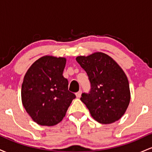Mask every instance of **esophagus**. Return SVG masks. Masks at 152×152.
Masks as SVG:
<instances>
[{
    "mask_svg": "<svg viewBox=\"0 0 152 152\" xmlns=\"http://www.w3.org/2000/svg\"><path fill=\"white\" fill-rule=\"evenodd\" d=\"M81 91H78L77 93H76V97H77V98H80V97H81Z\"/></svg>",
    "mask_w": 152,
    "mask_h": 152,
    "instance_id": "1",
    "label": "esophagus"
}]
</instances>
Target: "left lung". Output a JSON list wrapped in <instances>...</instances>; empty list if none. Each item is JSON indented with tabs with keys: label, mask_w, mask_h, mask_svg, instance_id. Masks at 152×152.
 I'll list each match as a JSON object with an SVG mask.
<instances>
[{
	"label": "left lung",
	"mask_w": 152,
	"mask_h": 152,
	"mask_svg": "<svg viewBox=\"0 0 152 152\" xmlns=\"http://www.w3.org/2000/svg\"><path fill=\"white\" fill-rule=\"evenodd\" d=\"M76 61L84 69L91 83L89 94H82L81 101L91 116L103 124L120 119L126 112L131 94L124 71L107 54L96 52L79 56Z\"/></svg>",
	"instance_id": "left-lung-1"
}]
</instances>
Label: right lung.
Listing matches in <instances>:
<instances>
[{
	"label": "right lung",
	"mask_w": 152,
	"mask_h": 152,
	"mask_svg": "<svg viewBox=\"0 0 152 152\" xmlns=\"http://www.w3.org/2000/svg\"><path fill=\"white\" fill-rule=\"evenodd\" d=\"M66 63L64 57L44 56L28 69L21 87V100L26 112L41 126H54L63 120L76 98L68 90L63 76Z\"/></svg>",
	"instance_id": "right-lung-1"
}]
</instances>
